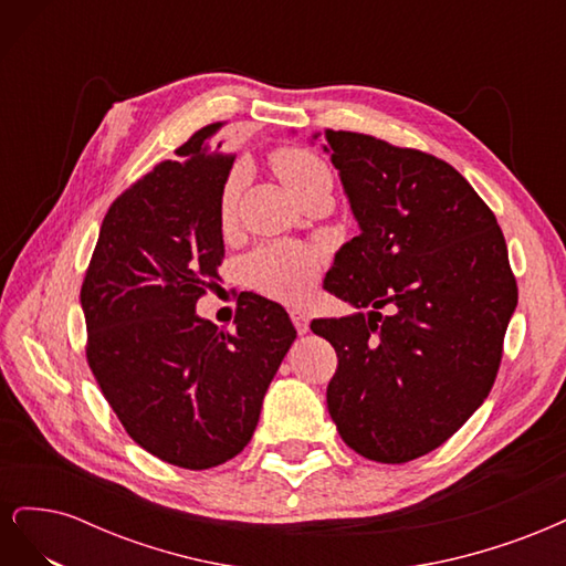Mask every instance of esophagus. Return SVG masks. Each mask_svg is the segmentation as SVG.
<instances>
[{
  "instance_id": "esophagus-1",
  "label": "esophagus",
  "mask_w": 566,
  "mask_h": 566,
  "mask_svg": "<svg viewBox=\"0 0 566 566\" xmlns=\"http://www.w3.org/2000/svg\"><path fill=\"white\" fill-rule=\"evenodd\" d=\"M290 318H293L300 335L310 333V314H306L304 310H300V306H295V310H290Z\"/></svg>"
}]
</instances>
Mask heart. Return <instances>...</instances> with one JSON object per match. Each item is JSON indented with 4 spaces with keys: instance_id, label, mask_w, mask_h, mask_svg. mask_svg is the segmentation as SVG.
<instances>
[{
    "instance_id": "1",
    "label": "heart",
    "mask_w": 566,
    "mask_h": 566,
    "mask_svg": "<svg viewBox=\"0 0 566 566\" xmlns=\"http://www.w3.org/2000/svg\"><path fill=\"white\" fill-rule=\"evenodd\" d=\"M273 169L297 200L318 186H333L331 169L314 153L304 148H279L273 153ZM241 177L233 175L221 188V221L231 224L235 214ZM245 281L260 293L295 302L312 293L321 276V256L310 245L300 243H266L256 248L243 262Z\"/></svg>"
}]
</instances>
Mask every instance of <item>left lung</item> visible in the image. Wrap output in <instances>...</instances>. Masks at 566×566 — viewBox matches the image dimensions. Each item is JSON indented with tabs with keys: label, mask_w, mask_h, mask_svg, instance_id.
<instances>
[{
	"label": "left lung",
	"mask_w": 566,
	"mask_h": 566,
	"mask_svg": "<svg viewBox=\"0 0 566 566\" xmlns=\"http://www.w3.org/2000/svg\"><path fill=\"white\" fill-rule=\"evenodd\" d=\"M310 144L331 156L358 224L323 283L356 312L312 321L337 352L325 399L349 449L397 465L441 447L489 397L517 306L505 238L449 163L354 132Z\"/></svg>",
	"instance_id": "8db88e82"
}]
</instances>
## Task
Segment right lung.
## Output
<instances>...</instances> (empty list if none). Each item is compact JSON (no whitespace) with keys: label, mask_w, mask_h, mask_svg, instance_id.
Masks as SVG:
<instances>
[{"label":"right lung","mask_w":566,"mask_h":566,"mask_svg":"<svg viewBox=\"0 0 566 566\" xmlns=\"http://www.w3.org/2000/svg\"><path fill=\"white\" fill-rule=\"evenodd\" d=\"M208 125L119 196L82 283L87 361L127 434L169 465L208 470L241 453L297 331L250 295L235 331L196 314L224 256L221 188L231 158Z\"/></svg>","instance_id":"add662e5"}]
</instances>
